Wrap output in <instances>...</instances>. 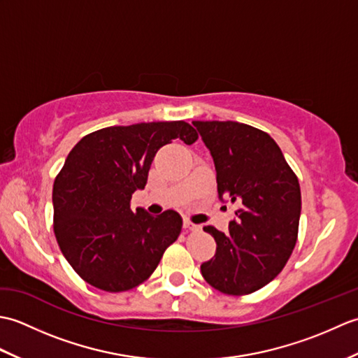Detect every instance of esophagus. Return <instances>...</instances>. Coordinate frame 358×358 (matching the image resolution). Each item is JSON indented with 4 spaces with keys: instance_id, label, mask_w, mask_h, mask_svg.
I'll return each mask as SVG.
<instances>
[{
    "instance_id": "obj_1",
    "label": "esophagus",
    "mask_w": 358,
    "mask_h": 358,
    "mask_svg": "<svg viewBox=\"0 0 358 358\" xmlns=\"http://www.w3.org/2000/svg\"><path fill=\"white\" fill-rule=\"evenodd\" d=\"M185 227H186V229H189V231H199L200 229V226L192 223L191 220H185Z\"/></svg>"
}]
</instances>
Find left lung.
Returning <instances> with one entry per match:
<instances>
[{
	"label": "left lung",
	"mask_w": 358,
	"mask_h": 358,
	"mask_svg": "<svg viewBox=\"0 0 358 358\" xmlns=\"http://www.w3.org/2000/svg\"><path fill=\"white\" fill-rule=\"evenodd\" d=\"M210 150L220 200L237 204L229 232L204 226L217 243L201 275L217 291L248 295L285 268L299 238V178L278 144L260 129L237 121H194Z\"/></svg>",
	"instance_id": "8db88e82"
}]
</instances>
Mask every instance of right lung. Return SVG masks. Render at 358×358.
Instances as JSON below:
<instances>
[{
  "label": "right lung",
  "instance_id": "1",
  "mask_svg": "<svg viewBox=\"0 0 358 358\" xmlns=\"http://www.w3.org/2000/svg\"><path fill=\"white\" fill-rule=\"evenodd\" d=\"M199 134L186 121H154L100 129L75 144L53 181V232L73 271L106 292L146 281L180 237L181 217L131 210L159 148Z\"/></svg>",
  "mask_w": 358,
  "mask_h": 358
}]
</instances>
